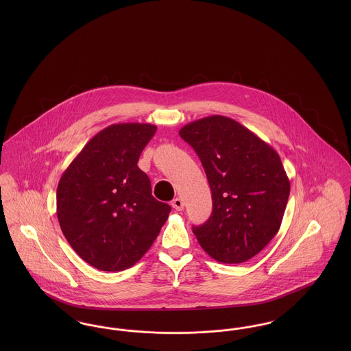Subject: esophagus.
Instances as JSON below:
<instances>
[{"instance_id":"34e87169","label":"esophagus","mask_w":351,"mask_h":351,"mask_svg":"<svg viewBox=\"0 0 351 351\" xmlns=\"http://www.w3.org/2000/svg\"><path fill=\"white\" fill-rule=\"evenodd\" d=\"M172 206L176 209V210H183L184 209V201L180 197H176L172 200Z\"/></svg>"}]
</instances>
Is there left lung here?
I'll return each mask as SVG.
<instances>
[{"instance_id":"1","label":"left lung","mask_w":351,"mask_h":351,"mask_svg":"<svg viewBox=\"0 0 351 351\" xmlns=\"http://www.w3.org/2000/svg\"><path fill=\"white\" fill-rule=\"evenodd\" d=\"M179 135L199 155L212 191V216L192 228L201 247L221 263L249 261L282 225L291 185L279 154L223 116L193 121Z\"/></svg>"}]
</instances>
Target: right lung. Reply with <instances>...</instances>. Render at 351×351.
Returning <instances> with one entry per match:
<instances>
[{"label": "right lung", "instance_id": "right-lung-1", "mask_svg": "<svg viewBox=\"0 0 351 351\" xmlns=\"http://www.w3.org/2000/svg\"><path fill=\"white\" fill-rule=\"evenodd\" d=\"M156 126L116 123L96 134L63 172L56 213L71 247L101 271L134 266L150 249L171 206L151 195L136 166Z\"/></svg>", "mask_w": 351, "mask_h": 351}]
</instances>
